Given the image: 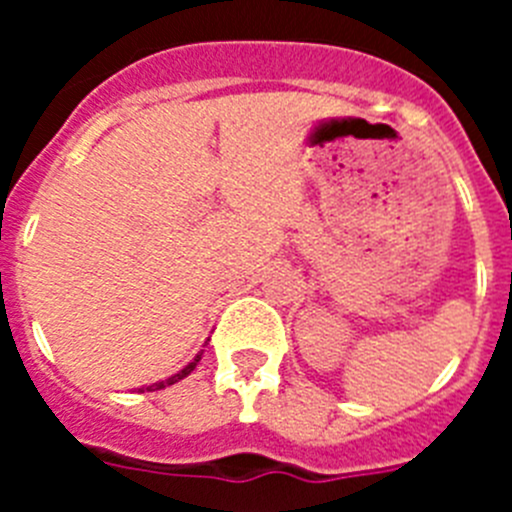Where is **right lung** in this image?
<instances>
[{"label": "right lung", "instance_id": "obj_1", "mask_svg": "<svg viewBox=\"0 0 512 512\" xmlns=\"http://www.w3.org/2000/svg\"><path fill=\"white\" fill-rule=\"evenodd\" d=\"M200 359H202V351H200V354H197V356H194V359L189 361L187 366H184L182 372H176L174 377L164 379V382H156V384H151V387H146V390H148V392H153V390H164V387H169V384H176V382H179V379H184V377H187V374H192V372H194V366L200 364ZM140 392H143V390H140Z\"/></svg>", "mask_w": 512, "mask_h": 512}]
</instances>
